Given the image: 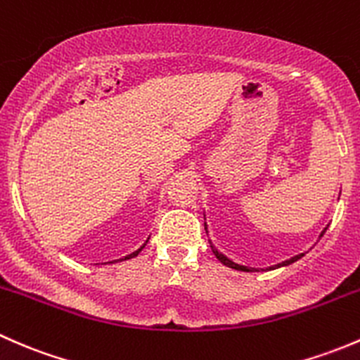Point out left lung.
Here are the masks:
<instances>
[{
    "label": "left lung",
    "mask_w": 360,
    "mask_h": 360,
    "mask_svg": "<svg viewBox=\"0 0 360 360\" xmlns=\"http://www.w3.org/2000/svg\"><path fill=\"white\" fill-rule=\"evenodd\" d=\"M205 229H206V225H205ZM324 232H326V229L324 231H322V234L321 236H324ZM211 250H213V253H214V257L218 258V260H220L221 263H224V265H227V266H231V269H236V270H244V272H250V269H248V266H243V265H237V263H234V262H231L229 260V258H225L224 255L221 253H218L217 250H214L213 246H211ZM303 255H298V257H292L291 260H286V262H283V263H279V265H276V266H270V269H277V266H283V265H290V263H292V262H296L298 260V258H302Z\"/></svg>",
    "instance_id": "1"
}]
</instances>
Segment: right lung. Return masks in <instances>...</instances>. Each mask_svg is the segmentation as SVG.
Segmentation results:
<instances>
[{"instance_id":"1","label":"right lung","mask_w":360,"mask_h":360,"mask_svg":"<svg viewBox=\"0 0 360 360\" xmlns=\"http://www.w3.org/2000/svg\"><path fill=\"white\" fill-rule=\"evenodd\" d=\"M146 244H147V243H146ZM146 244H143V246H146ZM143 246H142V248H143ZM142 248H140V250H139V251H135V253H131V255H128V257H124V258H123V260H129V258H135V257H136V255H139V253H140V251H142Z\"/></svg>"}]
</instances>
